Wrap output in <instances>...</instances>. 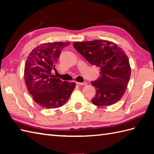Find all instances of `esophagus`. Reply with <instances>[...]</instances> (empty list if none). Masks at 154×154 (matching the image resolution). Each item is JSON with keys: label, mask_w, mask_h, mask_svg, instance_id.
<instances>
[{"label": "esophagus", "mask_w": 154, "mask_h": 154, "mask_svg": "<svg viewBox=\"0 0 154 154\" xmlns=\"http://www.w3.org/2000/svg\"><path fill=\"white\" fill-rule=\"evenodd\" d=\"M76 84H78V85H87L88 83L86 82H76Z\"/></svg>", "instance_id": "34e87169"}]
</instances>
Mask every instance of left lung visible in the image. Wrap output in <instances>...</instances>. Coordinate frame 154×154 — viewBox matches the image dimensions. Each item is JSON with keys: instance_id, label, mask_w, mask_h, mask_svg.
Wrapping results in <instances>:
<instances>
[{"instance_id": "8db88e82", "label": "left lung", "mask_w": 154, "mask_h": 154, "mask_svg": "<svg viewBox=\"0 0 154 154\" xmlns=\"http://www.w3.org/2000/svg\"><path fill=\"white\" fill-rule=\"evenodd\" d=\"M73 46L90 64L100 69V77L91 82L96 89L93 104L110 106L120 100L131 76L129 59L124 51L117 44L104 40L75 42Z\"/></svg>"}]
</instances>
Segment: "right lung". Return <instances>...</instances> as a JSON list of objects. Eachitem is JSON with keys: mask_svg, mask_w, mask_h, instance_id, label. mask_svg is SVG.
Instances as JSON below:
<instances>
[{"mask_svg": "<svg viewBox=\"0 0 154 154\" xmlns=\"http://www.w3.org/2000/svg\"><path fill=\"white\" fill-rule=\"evenodd\" d=\"M69 42H48L33 49L25 65V83L33 100L48 108L65 104L76 86L74 82H63L54 75L60 54Z\"/></svg>", "mask_w": 154, "mask_h": 154, "instance_id": "right-lung-1", "label": "right lung"}]
</instances>
